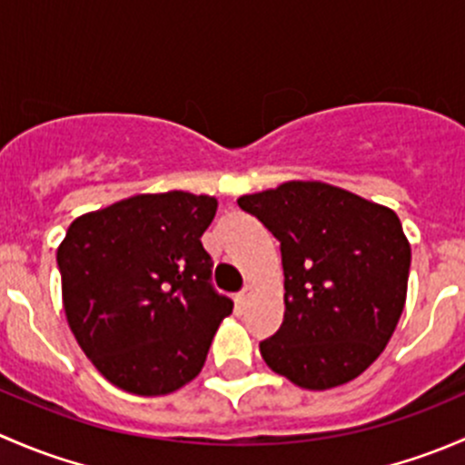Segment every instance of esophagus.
Here are the masks:
<instances>
[{
    "mask_svg": "<svg viewBox=\"0 0 465 465\" xmlns=\"http://www.w3.org/2000/svg\"><path fill=\"white\" fill-rule=\"evenodd\" d=\"M250 297H252V285H245V288H242L241 292H238V297H236L238 306L245 308V306H247V302H250Z\"/></svg>",
    "mask_w": 465,
    "mask_h": 465,
    "instance_id": "1",
    "label": "esophagus"
}]
</instances>
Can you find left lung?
<instances>
[{
    "mask_svg": "<svg viewBox=\"0 0 465 465\" xmlns=\"http://www.w3.org/2000/svg\"><path fill=\"white\" fill-rule=\"evenodd\" d=\"M238 206L281 242L285 312L261 341L267 367L317 391L367 371L405 308L411 250L398 215L323 182H285Z\"/></svg>",
    "mask_w": 465,
    "mask_h": 465,
    "instance_id": "obj_1",
    "label": "left lung"
}]
</instances>
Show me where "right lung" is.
I'll return each instance as SVG.
<instances>
[{"instance_id": "add662e5", "label": "right lung", "mask_w": 465, "mask_h": 465, "mask_svg": "<svg viewBox=\"0 0 465 465\" xmlns=\"http://www.w3.org/2000/svg\"><path fill=\"white\" fill-rule=\"evenodd\" d=\"M218 200L143 193L81 215L58 247L69 328L114 387L163 396L204 367L233 302L211 285L203 233Z\"/></svg>"}]
</instances>
